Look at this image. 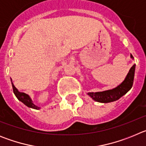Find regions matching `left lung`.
<instances>
[{"instance_id": "8db88e82", "label": "left lung", "mask_w": 146, "mask_h": 146, "mask_svg": "<svg viewBox=\"0 0 146 146\" xmlns=\"http://www.w3.org/2000/svg\"><path fill=\"white\" fill-rule=\"evenodd\" d=\"M131 55V58H134L132 55ZM135 64H134L129 71L128 74L126 75L124 80L116 88L111 89V90L102 91V92L88 93V95L91 96L94 101L99 102L108 103L116 101L121 96H123L125 94L128 92V91H129L131 88L132 87L134 82V76H135Z\"/></svg>"}]
</instances>
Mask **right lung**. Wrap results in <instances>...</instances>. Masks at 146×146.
Here are the masks:
<instances>
[{
  "label": "right lung",
  "instance_id": "1",
  "mask_svg": "<svg viewBox=\"0 0 146 146\" xmlns=\"http://www.w3.org/2000/svg\"><path fill=\"white\" fill-rule=\"evenodd\" d=\"M11 84H12V88H13V91H14V94L16 96V97L17 98L20 102L23 103L24 104H25L27 107L31 108H33V109H36L38 110L40 108L37 107L36 105H35L33 102H32L31 99L30 98V96H28V94H25V93L23 92H20V91H18L17 89L15 88V86H14L12 82H11Z\"/></svg>",
  "mask_w": 146,
  "mask_h": 146
}]
</instances>
